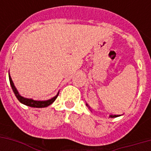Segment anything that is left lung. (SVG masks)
<instances>
[{"mask_svg":"<svg viewBox=\"0 0 151 151\" xmlns=\"http://www.w3.org/2000/svg\"><path fill=\"white\" fill-rule=\"evenodd\" d=\"M86 106H88V105L87 103H86ZM88 108L90 109V106H88ZM118 116H119V115H110V117H118Z\"/></svg>","mask_w":151,"mask_h":151,"instance_id":"left-lung-1","label":"left lung"}]
</instances>
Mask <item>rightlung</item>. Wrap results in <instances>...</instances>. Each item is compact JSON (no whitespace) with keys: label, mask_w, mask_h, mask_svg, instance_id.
<instances>
[{"label":"right lung","mask_w":151,"mask_h":151,"mask_svg":"<svg viewBox=\"0 0 151 151\" xmlns=\"http://www.w3.org/2000/svg\"><path fill=\"white\" fill-rule=\"evenodd\" d=\"M9 77V81H10V85L12 86V88L13 92L15 93V96L18 99V100L19 101L20 103L24 104L26 106H31V107H36V108H43V107H47L48 106L51 105L53 102H54L56 98L58 97V95H59V92L58 94L54 96L53 98H52L51 99H48V100H45V101H38V100H34L32 99H27V98H25V97H22V96H20L19 92L16 89V88L15 87L14 85V83H13L12 80V78H11L10 74L8 75Z\"/></svg>","instance_id":"1"}]
</instances>
